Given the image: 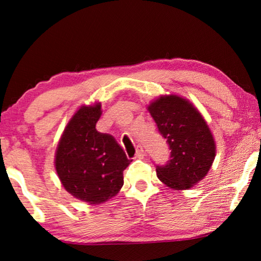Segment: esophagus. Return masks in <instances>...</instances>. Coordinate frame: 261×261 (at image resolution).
<instances>
[{
    "instance_id": "obj_1",
    "label": "esophagus",
    "mask_w": 261,
    "mask_h": 261,
    "mask_svg": "<svg viewBox=\"0 0 261 261\" xmlns=\"http://www.w3.org/2000/svg\"><path fill=\"white\" fill-rule=\"evenodd\" d=\"M145 156V151H144V148H143V146H139L137 147V149H136V158H138V159H143Z\"/></svg>"
}]
</instances>
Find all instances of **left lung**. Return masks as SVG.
Here are the masks:
<instances>
[{"label": "left lung", "instance_id": "left-lung-1", "mask_svg": "<svg viewBox=\"0 0 261 261\" xmlns=\"http://www.w3.org/2000/svg\"><path fill=\"white\" fill-rule=\"evenodd\" d=\"M148 112L170 148V160L156 166L159 179L174 190H188L205 177L215 158V141L202 115L189 100L162 95Z\"/></svg>", "mask_w": 261, "mask_h": 261}]
</instances>
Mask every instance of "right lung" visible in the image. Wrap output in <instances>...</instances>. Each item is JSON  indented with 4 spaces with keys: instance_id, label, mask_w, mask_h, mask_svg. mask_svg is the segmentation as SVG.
I'll list each match as a JSON object with an SVG mask.
<instances>
[{
    "instance_id": "add662e5",
    "label": "right lung",
    "mask_w": 261,
    "mask_h": 261,
    "mask_svg": "<svg viewBox=\"0 0 261 261\" xmlns=\"http://www.w3.org/2000/svg\"><path fill=\"white\" fill-rule=\"evenodd\" d=\"M101 103L83 106L65 126L55 153L62 185L74 198L99 205L123 187V171L130 165L116 139L95 129Z\"/></svg>"
}]
</instances>
